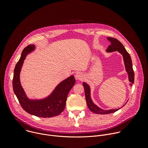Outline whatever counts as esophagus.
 I'll use <instances>...</instances> for the list:
<instances>
[{
  "label": "esophagus",
  "instance_id": "esophagus-1",
  "mask_svg": "<svg viewBox=\"0 0 148 148\" xmlns=\"http://www.w3.org/2000/svg\"><path fill=\"white\" fill-rule=\"evenodd\" d=\"M75 77L77 79H79V80H82L84 79V75L81 73H78L75 74Z\"/></svg>",
  "mask_w": 148,
  "mask_h": 148
}]
</instances>
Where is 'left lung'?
I'll list each match as a JSON object with an SVG mask.
<instances>
[{"mask_svg": "<svg viewBox=\"0 0 148 148\" xmlns=\"http://www.w3.org/2000/svg\"><path fill=\"white\" fill-rule=\"evenodd\" d=\"M107 39L111 43V45L109 46L106 51L108 53H111V52L118 51L119 53H121L122 55L125 70H126V71L128 73V79L131 82V84H130V86H132V84H134V72L132 67V60L130 54L127 52V51L126 50L123 45L117 39L112 38V37H107ZM82 85L84 86V90H85L86 99L87 106L91 112L95 114H108L115 112L120 109L119 108L118 109L105 110L98 107L97 105H95L93 102L91 98V90H90V87L89 86L88 84L85 82H84L82 83Z\"/></svg>", "mask_w": 148, "mask_h": 148, "instance_id": "obj_1", "label": "left lung"}]
</instances>
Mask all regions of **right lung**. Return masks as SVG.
Instances as JSON below:
<instances>
[{"mask_svg":"<svg viewBox=\"0 0 148 148\" xmlns=\"http://www.w3.org/2000/svg\"><path fill=\"white\" fill-rule=\"evenodd\" d=\"M36 49L34 45L25 47L16 64L13 79V88L22 108L27 113L38 117L50 118L60 114L64 111L67 95L75 83L73 75L60 82L47 97L40 99H30L25 92L20 81V74L27 55Z\"/></svg>","mask_w":148,"mask_h":148,"instance_id":"obj_1","label":"right lung"}]
</instances>
